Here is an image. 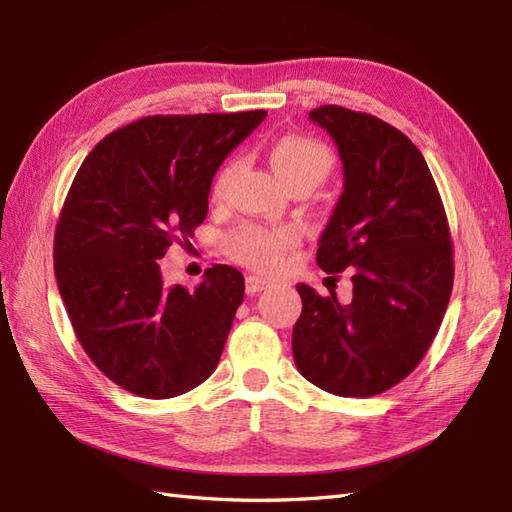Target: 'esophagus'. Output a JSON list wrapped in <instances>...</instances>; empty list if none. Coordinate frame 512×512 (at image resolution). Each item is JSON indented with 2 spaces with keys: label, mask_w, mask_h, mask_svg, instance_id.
<instances>
[{
  "label": "esophagus",
  "mask_w": 512,
  "mask_h": 512,
  "mask_svg": "<svg viewBox=\"0 0 512 512\" xmlns=\"http://www.w3.org/2000/svg\"><path fill=\"white\" fill-rule=\"evenodd\" d=\"M270 288V281L264 277H257V275H248L246 277V292L248 295H257V292H262Z\"/></svg>",
  "instance_id": "1"
}]
</instances>
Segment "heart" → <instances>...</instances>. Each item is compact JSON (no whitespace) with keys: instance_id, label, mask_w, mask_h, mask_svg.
I'll return each instance as SVG.
<instances>
[{"instance_id":"obj_1","label":"heart","mask_w":512,"mask_h":512,"mask_svg":"<svg viewBox=\"0 0 512 512\" xmlns=\"http://www.w3.org/2000/svg\"><path fill=\"white\" fill-rule=\"evenodd\" d=\"M270 162H273L279 178L288 187H295L299 182H312L317 187L319 182L328 178L332 169V154L319 140L299 134H286L277 138L273 147H270ZM235 167L237 160H228L220 173H217L211 189L213 198H222L228 180L235 173ZM297 242L299 233L295 228L246 224L233 235H228L226 255L237 264L262 270V273H275V270L284 266L288 250L295 248Z\"/></svg>"}]
</instances>
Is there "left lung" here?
I'll return each instance as SVG.
<instances>
[{
  "mask_svg": "<svg viewBox=\"0 0 512 512\" xmlns=\"http://www.w3.org/2000/svg\"><path fill=\"white\" fill-rule=\"evenodd\" d=\"M310 121L343 162V193L319 239L325 273H352V301L299 284L292 354L303 378L367 398L407 378L436 339L453 288L447 213L420 149L376 116L323 105Z\"/></svg>",
  "mask_w": 512,
  "mask_h": 512,
  "instance_id": "1",
  "label": "left lung"
}]
</instances>
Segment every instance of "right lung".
<instances>
[{
  "label": "right lung",
  "mask_w": 512,
  "mask_h": 512,
  "mask_svg": "<svg viewBox=\"0 0 512 512\" xmlns=\"http://www.w3.org/2000/svg\"><path fill=\"white\" fill-rule=\"evenodd\" d=\"M264 118L147 116L105 136L76 171L54 233V275L76 339L118 387L173 398L217 367L242 273L215 264L195 290L167 288L160 259L173 242L189 246L215 171Z\"/></svg>",
  "instance_id": "1"
}]
</instances>
